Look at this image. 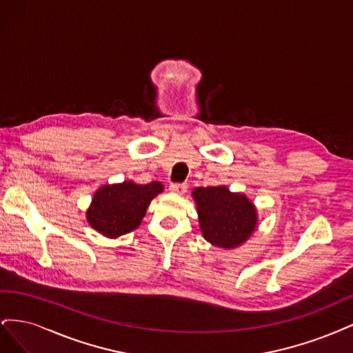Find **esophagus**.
<instances>
[{"instance_id": "34e87169", "label": "esophagus", "mask_w": 353, "mask_h": 353, "mask_svg": "<svg viewBox=\"0 0 353 353\" xmlns=\"http://www.w3.org/2000/svg\"><path fill=\"white\" fill-rule=\"evenodd\" d=\"M187 188H188L187 184H170L169 185L170 193H175V194H184Z\"/></svg>"}]
</instances>
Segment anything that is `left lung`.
<instances>
[{
  "label": "left lung",
  "mask_w": 353,
  "mask_h": 353,
  "mask_svg": "<svg viewBox=\"0 0 353 353\" xmlns=\"http://www.w3.org/2000/svg\"><path fill=\"white\" fill-rule=\"evenodd\" d=\"M201 236L215 248L237 249L258 228L259 215L254 203L227 185L196 187L193 190Z\"/></svg>",
  "instance_id": "1"
}]
</instances>
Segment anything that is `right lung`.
Instances as JSON below:
<instances>
[{"label": "right lung", "mask_w": 353, "mask_h": 353, "mask_svg": "<svg viewBox=\"0 0 353 353\" xmlns=\"http://www.w3.org/2000/svg\"><path fill=\"white\" fill-rule=\"evenodd\" d=\"M163 193L159 181L137 184L132 179L104 184L94 193L87 209L90 225L108 239H117L140 227L150 201Z\"/></svg>", "instance_id": "right-lung-1"}]
</instances>
